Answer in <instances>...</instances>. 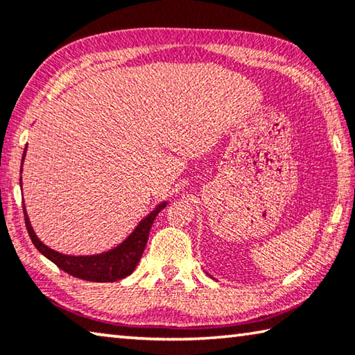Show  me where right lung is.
Wrapping results in <instances>:
<instances>
[{
    "label": "right lung",
    "instance_id": "add662e5",
    "mask_svg": "<svg viewBox=\"0 0 355 355\" xmlns=\"http://www.w3.org/2000/svg\"><path fill=\"white\" fill-rule=\"evenodd\" d=\"M26 148L28 146L25 147V152H23L21 171H23V161H25V156H26ZM20 186H21V178H20ZM166 205L167 202L158 203V205L153 208V211H150L146 218L141 219V222L136 225L135 230L131 232L122 243L117 244L116 248H112L106 252H101V254H94V255H67L48 248V245L42 243L37 238V235H35L25 207H23V211H25V220H26L29 238H31L35 249H37L42 255L46 257L48 260L55 263L58 268H61L64 272L73 275V277H78V279L89 280V282H117V280L125 279L127 275H130L135 271V268L137 266V263H139L141 257L144 254V249H146L148 233H150V228L153 225V220Z\"/></svg>",
    "mask_w": 355,
    "mask_h": 355
}]
</instances>
